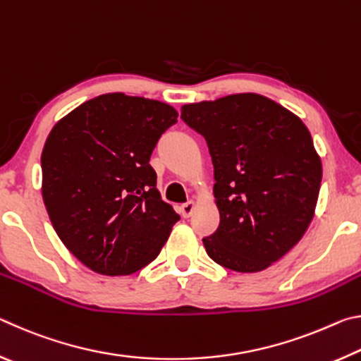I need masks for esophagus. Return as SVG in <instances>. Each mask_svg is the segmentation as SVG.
Segmentation results:
<instances>
[{"label": "esophagus", "instance_id": "34e87169", "mask_svg": "<svg viewBox=\"0 0 361 361\" xmlns=\"http://www.w3.org/2000/svg\"><path fill=\"white\" fill-rule=\"evenodd\" d=\"M194 209H195V204L192 202V200H189V202L183 204V205L180 207L181 216H183V218H189V216H191V213L194 212Z\"/></svg>", "mask_w": 361, "mask_h": 361}]
</instances>
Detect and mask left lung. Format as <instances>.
I'll return each mask as SVG.
<instances>
[{
    "label": "left lung",
    "mask_w": 361,
    "mask_h": 361,
    "mask_svg": "<svg viewBox=\"0 0 361 361\" xmlns=\"http://www.w3.org/2000/svg\"><path fill=\"white\" fill-rule=\"evenodd\" d=\"M213 162L219 226L202 242L219 266L258 272L301 240L314 218L322 162L304 122L258 94L181 108Z\"/></svg>",
    "instance_id": "left-lung-1"
}]
</instances>
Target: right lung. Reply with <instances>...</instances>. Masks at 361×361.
I'll use <instances>...</instances> for the list:
<instances>
[{"label":"right lung","mask_w":361,"mask_h":361,"mask_svg":"<svg viewBox=\"0 0 361 361\" xmlns=\"http://www.w3.org/2000/svg\"><path fill=\"white\" fill-rule=\"evenodd\" d=\"M176 118L167 103L116 92L79 105L49 133L42 200L63 245L94 272L129 276L148 266L180 219L149 166Z\"/></svg>","instance_id":"add662e5"}]
</instances>
